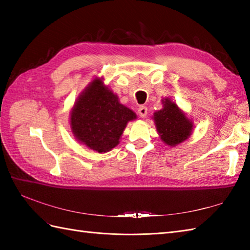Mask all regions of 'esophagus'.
I'll return each mask as SVG.
<instances>
[{
    "label": "esophagus",
    "mask_w": 250,
    "mask_h": 250,
    "mask_svg": "<svg viewBox=\"0 0 250 250\" xmlns=\"http://www.w3.org/2000/svg\"><path fill=\"white\" fill-rule=\"evenodd\" d=\"M147 107L146 106H140L139 107V115H140V117L141 118H145V117L147 116Z\"/></svg>",
    "instance_id": "esophagus-1"
}]
</instances>
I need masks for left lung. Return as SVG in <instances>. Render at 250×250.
Masks as SVG:
<instances>
[{
	"mask_svg": "<svg viewBox=\"0 0 250 250\" xmlns=\"http://www.w3.org/2000/svg\"><path fill=\"white\" fill-rule=\"evenodd\" d=\"M162 104V108L153 113L152 119L161 141L169 147H175L192 134L193 122L169 98L163 99Z\"/></svg>",
	"mask_w": 250,
	"mask_h": 250,
	"instance_id": "left-lung-1",
	"label": "left lung"
}]
</instances>
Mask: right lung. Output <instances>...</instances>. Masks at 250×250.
<instances>
[{
	"label": "right lung",
	"instance_id": "add662e5",
	"mask_svg": "<svg viewBox=\"0 0 250 250\" xmlns=\"http://www.w3.org/2000/svg\"><path fill=\"white\" fill-rule=\"evenodd\" d=\"M137 118L133 110L119 99L102 77L90 82L73 105L70 126L74 137L99 153L110 151L119 144L129 121Z\"/></svg>",
	"mask_w": 250,
	"mask_h": 250
}]
</instances>
